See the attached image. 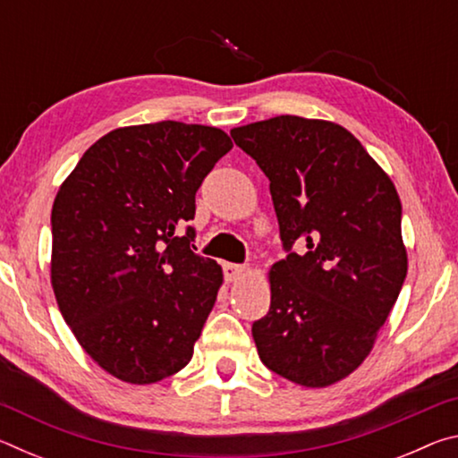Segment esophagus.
<instances>
[{
  "mask_svg": "<svg viewBox=\"0 0 458 458\" xmlns=\"http://www.w3.org/2000/svg\"><path fill=\"white\" fill-rule=\"evenodd\" d=\"M244 267L242 265H234V262H226L224 265V278H226V283H234L238 281L240 276L244 275Z\"/></svg>",
  "mask_w": 458,
  "mask_h": 458,
  "instance_id": "1",
  "label": "esophagus"
}]
</instances>
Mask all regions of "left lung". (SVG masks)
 I'll return each mask as SVG.
<instances>
[{"label":"left lung","instance_id":"obj_1","mask_svg":"<svg viewBox=\"0 0 458 458\" xmlns=\"http://www.w3.org/2000/svg\"><path fill=\"white\" fill-rule=\"evenodd\" d=\"M230 135L268 177L286 252L252 323L260 361L294 384H335L368 358L404 284L398 191L335 123L281 114Z\"/></svg>","mask_w":458,"mask_h":458}]
</instances>
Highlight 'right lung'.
<instances>
[{"instance_id":"right-lung-1","label":"right lung","mask_w":458,"mask_h":458,"mask_svg":"<svg viewBox=\"0 0 458 458\" xmlns=\"http://www.w3.org/2000/svg\"><path fill=\"white\" fill-rule=\"evenodd\" d=\"M232 149L177 121L114 129L89 147L52 206V289L82 350L129 384L188 366L222 284L191 250L196 191Z\"/></svg>"}]
</instances>
